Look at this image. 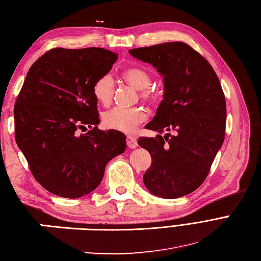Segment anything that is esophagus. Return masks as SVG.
Wrapping results in <instances>:
<instances>
[{"mask_svg":"<svg viewBox=\"0 0 261 261\" xmlns=\"http://www.w3.org/2000/svg\"><path fill=\"white\" fill-rule=\"evenodd\" d=\"M126 142H127V146H128L129 148H136L137 147V141H136L135 137L127 136Z\"/></svg>","mask_w":261,"mask_h":261,"instance_id":"34e87169","label":"esophagus"}]
</instances>
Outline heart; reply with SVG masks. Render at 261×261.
I'll return each instance as SVG.
<instances>
[{
  "instance_id": "obj_1",
  "label": "heart",
  "mask_w": 261,
  "mask_h": 261,
  "mask_svg": "<svg viewBox=\"0 0 261 261\" xmlns=\"http://www.w3.org/2000/svg\"><path fill=\"white\" fill-rule=\"evenodd\" d=\"M123 77L134 88L141 90V97L143 99L148 102H154L158 99V95L148 88L152 80L145 70L141 68H129L124 71ZM92 92L101 105L108 106L112 102L115 94V83L111 74L106 73L98 78L92 87ZM146 111L143 107H115L103 114L102 123L109 129L132 133L138 124L146 119Z\"/></svg>"
}]
</instances>
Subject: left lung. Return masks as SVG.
<instances>
[{
	"instance_id": "8db88e82",
	"label": "left lung",
	"mask_w": 261,
	"mask_h": 261,
	"mask_svg": "<svg viewBox=\"0 0 261 261\" xmlns=\"http://www.w3.org/2000/svg\"><path fill=\"white\" fill-rule=\"evenodd\" d=\"M163 77V100L145 128L175 135L140 137L152 164L143 175L150 193L176 199L203 183L224 141L227 107L216 71L184 42H165L129 50Z\"/></svg>"
}]
</instances>
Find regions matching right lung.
I'll return each mask as SVG.
<instances>
[{
  "label": "right lung",
  "instance_id": "obj_1",
  "mask_svg": "<svg viewBox=\"0 0 261 261\" xmlns=\"http://www.w3.org/2000/svg\"><path fill=\"white\" fill-rule=\"evenodd\" d=\"M117 54L102 48H55L29 69L14 106L15 141L33 176L49 192L76 199L100 184L107 163L125 152L118 130L98 129L92 92ZM88 125L92 130L79 135Z\"/></svg>",
  "mask_w": 261,
  "mask_h": 261
}]
</instances>
